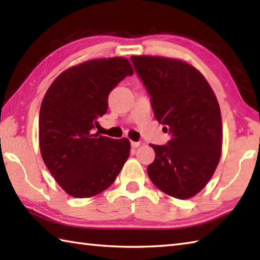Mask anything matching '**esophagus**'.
<instances>
[{"label":"esophagus","mask_w":260,"mask_h":260,"mask_svg":"<svg viewBox=\"0 0 260 260\" xmlns=\"http://www.w3.org/2000/svg\"><path fill=\"white\" fill-rule=\"evenodd\" d=\"M131 145L133 148H136L141 145V142H131Z\"/></svg>","instance_id":"1"}]
</instances>
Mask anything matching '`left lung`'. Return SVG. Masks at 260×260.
Masks as SVG:
<instances>
[{
    "label": "left lung",
    "instance_id": "8db88e82",
    "mask_svg": "<svg viewBox=\"0 0 260 260\" xmlns=\"http://www.w3.org/2000/svg\"><path fill=\"white\" fill-rule=\"evenodd\" d=\"M131 60L151 97L154 116L171 134L165 145H152L155 159L147 174L167 194L189 199L207 185L221 155L217 97L200 71L184 61L151 56Z\"/></svg>",
    "mask_w": 260,
    "mask_h": 260
}]
</instances>
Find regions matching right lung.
Masks as SVG:
<instances>
[{"label": "right lung", "mask_w": 260, "mask_h": 260, "mask_svg": "<svg viewBox=\"0 0 260 260\" xmlns=\"http://www.w3.org/2000/svg\"><path fill=\"white\" fill-rule=\"evenodd\" d=\"M125 58L95 59L67 69L49 87L39 114L43 162L62 189L90 198L114 183L131 143L95 133L106 114L109 92L133 75Z\"/></svg>", "instance_id": "obj_1"}]
</instances>
